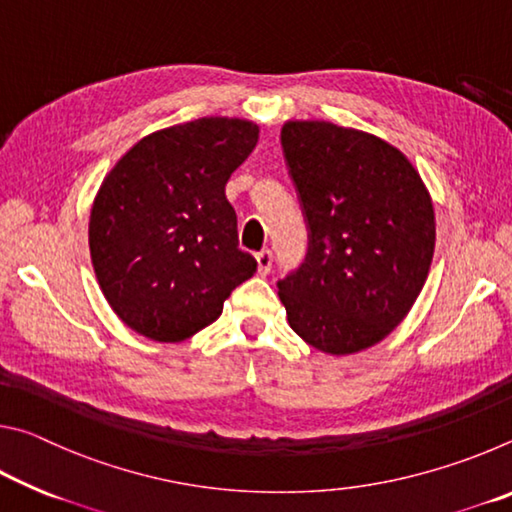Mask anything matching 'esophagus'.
Here are the masks:
<instances>
[{"label": "esophagus", "mask_w": 512, "mask_h": 512, "mask_svg": "<svg viewBox=\"0 0 512 512\" xmlns=\"http://www.w3.org/2000/svg\"><path fill=\"white\" fill-rule=\"evenodd\" d=\"M255 257H257V268H259V273L266 275L268 271H271V266H273V253H271V250H268V248L259 250V253H257Z\"/></svg>", "instance_id": "esophagus-1"}]
</instances>
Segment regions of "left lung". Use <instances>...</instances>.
<instances>
[{
	"instance_id": "left-lung-1",
	"label": "left lung",
	"mask_w": 512,
	"mask_h": 512,
	"mask_svg": "<svg viewBox=\"0 0 512 512\" xmlns=\"http://www.w3.org/2000/svg\"><path fill=\"white\" fill-rule=\"evenodd\" d=\"M284 160L309 228L298 271L277 282L293 332L327 354L384 341L427 282L436 216L420 173L379 137L287 121Z\"/></svg>"
}]
</instances>
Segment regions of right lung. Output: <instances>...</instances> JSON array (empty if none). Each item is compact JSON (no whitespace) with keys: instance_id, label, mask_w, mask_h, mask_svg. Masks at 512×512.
Returning a JSON list of instances; mask_svg holds the SVG:
<instances>
[{"instance_id":"obj_1","label":"right lung","mask_w":512,"mask_h":512,"mask_svg":"<svg viewBox=\"0 0 512 512\" xmlns=\"http://www.w3.org/2000/svg\"><path fill=\"white\" fill-rule=\"evenodd\" d=\"M257 137L248 119H194L142 137L103 178L90 212L92 266L108 305L137 334L189 339L257 271L225 198Z\"/></svg>"}]
</instances>
